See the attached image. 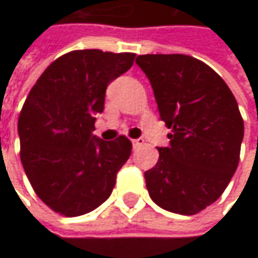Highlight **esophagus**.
Returning <instances> with one entry per match:
<instances>
[{"mask_svg":"<svg viewBox=\"0 0 258 258\" xmlns=\"http://www.w3.org/2000/svg\"><path fill=\"white\" fill-rule=\"evenodd\" d=\"M132 144H134V148H138V146H142L145 144V141L142 138H139V139H134Z\"/></svg>","mask_w":258,"mask_h":258,"instance_id":"1","label":"esophagus"}]
</instances>
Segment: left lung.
Segmentation results:
<instances>
[{
    "instance_id": "left-lung-1",
    "label": "left lung",
    "mask_w": 258,
    "mask_h": 258,
    "mask_svg": "<svg viewBox=\"0 0 258 258\" xmlns=\"http://www.w3.org/2000/svg\"><path fill=\"white\" fill-rule=\"evenodd\" d=\"M159 116L171 129L169 146L145 172L156 205L194 215L215 203L240 161L244 122L230 87L210 66L185 54L138 55Z\"/></svg>"
}]
</instances>
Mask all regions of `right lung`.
<instances>
[{
  "mask_svg": "<svg viewBox=\"0 0 258 258\" xmlns=\"http://www.w3.org/2000/svg\"><path fill=\"white\" fill-rule=\"evenodd\" d=\"M136 54L76 50L58 57L35 82L18 117L21 162L38 198L55 213L79 217L110 197L132 144L96 138L106 87Z\"/></svg>",
  "mask_w": 258,
  "mask_h": 258,
  "instance_id": "add662e5",
  "label": "right lung"
}]
</instances>
